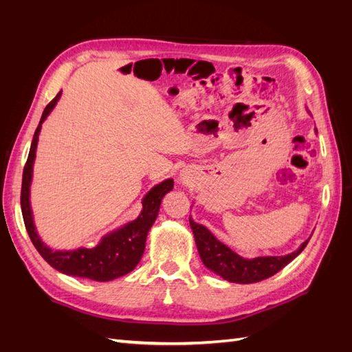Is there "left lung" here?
I'll use <instances>...</instances> for the list:
<instances>
[{"instance_id": "left-lung-1", "label": "left lung", "mask_w": 352, "mask_h": 352, "mask_svg": "<svg viewBox=\"0 0 352 352\" xmlns=\"http://www.w3.org/2000/svg\"><path fill=\"white\" fill-rule=\"evenodd\" d=\"M189 222L193 236H195L199 257L203 260L204 266L230 283L250 284L266 280L269 276L280 272L296 256H300L309 243L307 239V241L301 243L300 248L294 252L286 254V256L243 258L233 250H230L227 245L218 241L210 230L201 226V223H197L192 218H189Z\"/></svg>"}]
</instances>
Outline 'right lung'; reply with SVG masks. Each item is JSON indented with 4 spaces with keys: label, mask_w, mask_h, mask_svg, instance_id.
<instances>
[{
    "label": "right lung",
    "mask_w": 352,
    "mask_h": 352,
    "mask_svg": "<svg viewBox=\"0 0 352 352\" xmlns=\"http://www.w3.org/2000/svg\"><path fill=\"white\" fill-rule=\"evenodd\" d=\"M60 95L62 92H58L56 98L45 107L41 122L34 131L32 146H30L24 174H22V218H24L27 233L30 239H32L34 248L39 251L43 260L50 266L57 269L58 272L80 276V278H89L94 281H111L131 272L138 266L142 256H144L148 231L153 227L157 216H159L163 197L174 189V180L168 178V180L154 186L142 199V212L138 218L104 236L101 242L94 246V248L56 251L45 245L34 227L32 206H30V184H32L33 178V164L42 122L51 113V110L56 107L57 101L60 100Z\"/></svg>",
    "instance_id": "1"
}]
</instances>
